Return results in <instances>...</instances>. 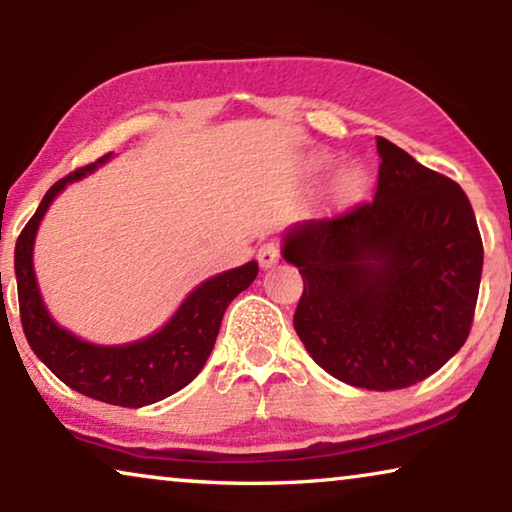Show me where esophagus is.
I'll use <instances>...</instances> for the list:
<instances>
[{
    "mask_svg": "<svg viewBox=\"0 0 512 512\" xmlns=\"http://www.w3.org/2000/svg\"><path fill=\"white\" fill-rule=\"evenodd\" d=\"M257 260H260L262 269L274 267V264L281 262V250H278L274 243H264L262 248L257 250Z\"/></svg>",
    "mask_w": 512,
    "mask_h": 512,
    "instance_id": "esophagus-1",
    "label": "esophagus"
}]
</instances>
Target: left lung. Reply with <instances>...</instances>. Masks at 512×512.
I'll list each match as a JSON object with an SVG mask.
<instances>
[{"label": "left lung", "mask_w": 512, "mask_h": 512, "mask_svg": "<svg viewBox=\"0 0 512 512\" xmlns=\"http://www.w3.org/2000/svg\"><path fill=\"white\" fill-rule=\"evenodd\" d=\"M372 201L285 234L302 274L295 330L327 374L398 391L438 372L468 339L482 276V238L468 196L449 177L377 138Z\"/></svg>", "instance_id": "1"}]
</instances>
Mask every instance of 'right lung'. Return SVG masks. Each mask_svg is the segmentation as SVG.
Wrapping results in <instances>:
<instances>
[{"label": "right lung", "mask_w": 512, "mask_h": 512, "mask_svg": "<svg viewBox=\"0 0 512 512\" xmlns=\"http://www.w3.org/2000/svg\"><path fill=\"white\" fill-rule=\"evenodd\" d=\"M112 154L58 180L39 203L16 241L20 323L37 358L74 391L119 407H145L185 388L213 351L224 311L238 292L255 281L257 262L224 271L201 283L159 332L124 346H95L74 337L49 316L32 267L39 222L65 185L105 163Z\"/></svg>", "instance_id": "1"}]
</instances>
